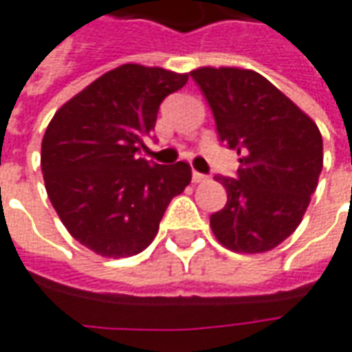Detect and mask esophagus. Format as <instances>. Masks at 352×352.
Returning a JSON list of instances; mask_svg holds the SVG:
<instances>
[{
    "label": "esophagus",
    "instance_id": "esophagus-1",
    "mask_svg": "<svg viewBox=\"0 0 352 352\" xmlns=\"http://www.w3.org/2000/svg\"><path fill=\"white\" fill-rule=\"evenodd\" d=\"M206 179H207V175L199 173V171H194V173H192V181H194V183H204Z\"/></svg>",
    "mask_w": 352,
    "mask_h": 352
}]
</instances>
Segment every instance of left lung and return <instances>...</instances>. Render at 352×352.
I'll return each mask as SVG.
<instances>
[{
    "instance_id": "8db88e82",
    "label": "left lung",
    "mask_w": 352,
    "mask_h": 352,
    "mask_svg": "<svg viewBox=\"0 0 352 352\" xmlns=\"http://www.w3.org/2000/svg\"><path fill=\"white\" fill-rule=\"evenodd\" d=\"M213 111L222 143L236 148V179L214 177L228 201L211 214L219 243L234 252L272 251L302 222L322 169L317 124L252 69L190 72Z\"/></svg>"
}]
</instances>
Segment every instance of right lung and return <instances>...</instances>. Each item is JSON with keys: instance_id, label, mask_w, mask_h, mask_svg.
Segmentation results:
<instances>
[{"instance_id": "add662e5", "label": "right lung", "mask_w": 352, "mask_h": 352, "mask_svg": "<svg viewBox=\"0 0 352 352\" xmlns=\"http://www.w3.org/2000/svg\"><path fill=\"white\" fill-rule=\"evenodd\" d=\"M188 73L124 64L58 109L41 143L45 188L80 245L109 258L145 251L169 201L188 186L186 162L139 158L166 96Z\"/></svg>"}]
</instances>
